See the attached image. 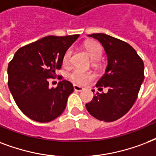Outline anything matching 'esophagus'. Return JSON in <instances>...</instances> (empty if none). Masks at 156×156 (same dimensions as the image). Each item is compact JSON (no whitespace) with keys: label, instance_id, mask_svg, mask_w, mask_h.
I'll return each mask as SVG.
<instances>
[{"label":"esophagus","instance_id":"34e87169","mask_svg":"<svg viewBox=\"0 0 156 156\" xmlns=\"http://www.w3.org/2000/svg\"><path fill=\"white\" fill-rule=\"evenodd\" d=\"M73 88H74L75 91H77V92H80L84 89L82 87L79 86V85H76V84H74V85H73Z\"/></svg>","mask_w":156,"mask_h":156}]
</instances>
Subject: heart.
<instances>
[{"label": "heart", "mask_w": 156, "mask_h": 156, "mask_svg": "<svg viewBox=\"0 0 156 156\" xmlns=\"http://www.w3.org/2000/svg\"><path fill=\"white\" fill-rule=\"evenodd\" d=\"M84 48L89 53V56L94 62L98 61L102 55V48L99 43L96 41H89L84 44ZM73 54V49L72 48H69L65 52L63 58H62V64L65 67L69 66L71 63V58L72 55ZM69 79L75 84H86L87 82L91 80L94 78V75L92 72H84L80 69H74L68 76Z\"/></svg>", "instance_id": "1"}]
</instances>
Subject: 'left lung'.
I'll list each match as a JSON object with an SVG mask.
<instances>
[{"label": "left lung", "instance_id": "8db88e82", "mask_svg": "<svg viewBox=\"0 0 156 156\" xmlns=\"http://www.w3.org/2000/svg\"><path fill=\"white\" fill-rule=\"evenodd\" d=\"M89 37L97 39L107 53L108 64L96 87L107 88V94L96 93L86 109L91 115L106 122L121 118L134 104L144 80V63L126 42L103 33ZM94 93V89L92 90Z\"/></svg>", "mask_w": 156, "mask_h": 156}]
</instances>
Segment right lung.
Returning <instances> with one entry per match:
<instances>
[{
    "mask_svg": "<svg viewBox=\"0 0 156 156\" xmlns=\"http://www.w3.org/2000/svg\"><path fill=\"white\" fill-rule=\"evenodd\" d=\"M79 35L49 36L17 50L8 65V86L14 102L24 115L35 121L46 123L63 112L74 88L62 80L49 88V79L56 76L67 49Z\"/></svg>",
    "mask_w": 156,
    "mask_h": 156,
    "instance_id": "obj_1",
    "label": "right lung"
}]
</instances>
